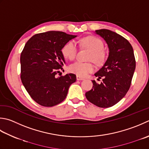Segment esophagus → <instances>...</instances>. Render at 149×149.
I'll list each match as a JSON object with an SVG mask.
<instances>
[{"label":"esophagus","instance_id":"esophagus-1","mask_svg":"<svg viewBox=\"0 0 149 149\" xmlns=\"http://www.w3.org/2000/svg\"><path fill=\"white\" fill-rule=\"evenodd\" d=\"M76 79H77V81H81V80H84V79L83 77H80V76H78V75H77Z\"/></svg>","mask_w":149,"mask_h":149}]
</instances>
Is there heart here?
I'll return each instance as SVG.
<instances>
[{
	"mask_svg": "<svg viewBox=\"0 0 149 149\" xmlns=\"http://www.w3.org/2000/svg\"><path fill=\"white\" fill-rule=\"evenodd\" d=\"M79 42L84 47L91 49L88 59L93 61L97 65L103 63L105 60L106 55L103 50L104 44L103 41L97 37L88 36L83 37ZM62 54L66 59L73 60L76 56L77 46L74 40L67 42L62 48ZM94 65L91 63L75 62L69 66V70L78 76L85 77L90 73L94 71Z\"/></svg>",
	"mask_w": 149,
	"mask_h": 149,
	"instance_id": "heart-1",
	"label": "heart"
}]
</instances>
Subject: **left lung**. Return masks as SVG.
Segmentation results:
<instances>
[{"label":"left lung","instance_id":"obj_1","mask_svg":"<svg viewBox=\"0 0 149 149\" xmlns=\"http://www.w3.org/2000/svg\"><path fill=\"white\" fill-rule=\"evenodd\" d=\"M105 40L109 48L108 59L94 74L103 82L92 81V88L85 95L90 103L101 108H109L118 103L129 90L136 68V60L132 45L116 32L106 29L95 31Z\"/></svg>","mask_w":149,"mask_h":149}]
</instances>
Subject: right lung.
<instances>
[{"label": "right lung", "instance_id": "obj_1", "mask_svg": "<svg viewBox=\"0 0 149 149\" xmlns=\"http://www.w3.org/2000/svg\"><path fill=\"white\" fill-rule=\"evenodd\" d=\"M76 36L50 31L36 34L20 54V79L30 97L40 105L53 107L65 100L76 75L57 77L66 64L63 46Z\"/></svg>", "mask_w": 149, "mask_h": 149}]
</instances>
